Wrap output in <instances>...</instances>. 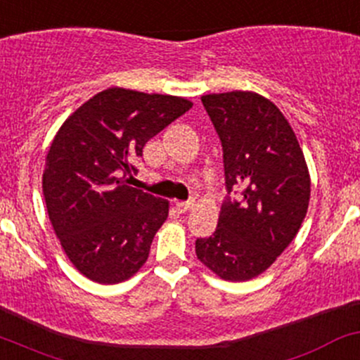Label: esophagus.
I'll return each instance as SVG.
<instances>
[{"label":"esophagus","instance_id":"1","mask_svg":"<svg viewBox=\"0 0 360 360\" xmlns=\"http://www.w3.org/2000/svg\"><path fill=\"white\" fill-rule=\"evenodd\" d=\"M195 207V200H189V201H177L176 203V208L179 210L181 213H186L191 210V208Z\"/></svg>","mask_w":360,"mask_h":360}]
</instances>
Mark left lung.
<instances>
[{
  "instance_id": "obj_1",
  "label": "left lung",
  "mask_w": 360,
  "mask_h": 360,
  "mask_svg": "<svg viewBox=\"0 0 360 360\" xmlns=\"http://www.w3.org/2000/svg\"><path fill=\"white\" fill-rule=\"evenodd\" d=\"M224 152L225 196L196 256L220 278L263 274L292 243L307 213L311 181L295 133L274 102L255 92L201 97ZM234 191L238 199L230 198Z\"/></svg>"
}]
</instances>
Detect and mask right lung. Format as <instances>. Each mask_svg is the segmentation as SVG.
I'll use <instances>...</instances> for the list:
<instances>
[{"label":"right lung","mask_w":360,"mask_h":360,"mask_svg":"<svg viewBox=\"0 0 360 360\" xmlns=\"http://www.w3.org/2000/svg\"><path fill=\"white\" fill-rule=\"evenodd\" d=\"M191 108L186 98L112 86L59 128L42 191L63 250L86 278L120 283L147 262L169 203L128 186L129 176L150 138Z\"/></svg>","instance_id":"1"}]
</instances>
